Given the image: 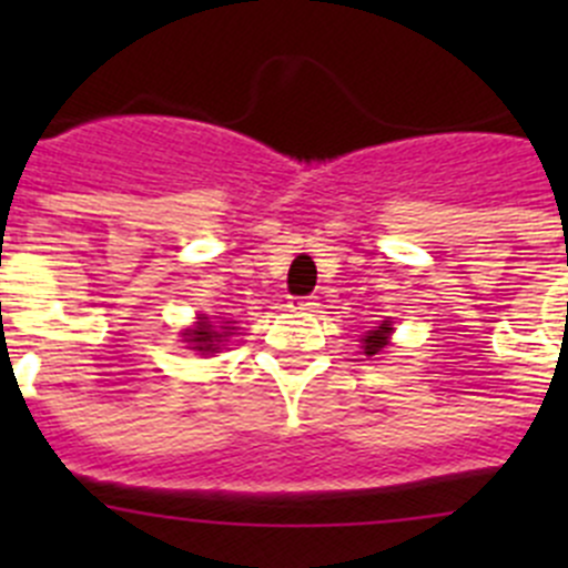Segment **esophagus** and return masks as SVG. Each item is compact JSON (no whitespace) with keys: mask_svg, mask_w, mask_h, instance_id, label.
<instances>
[{"mask_svg":"<svg viewBox=\"0 0 568 568\" xmlns=\"http://www.w3.org/2000/svg\"><path fill=\"white\" fill-rule=\"evenodd\" d=\"M296 311H305V313H313L318 307V300L316 296H300V300L294 302Z\"/></svg>","mask_w":568,"mask_h":568,"instance_id":"1","label":"esophagus"}]
</instances>
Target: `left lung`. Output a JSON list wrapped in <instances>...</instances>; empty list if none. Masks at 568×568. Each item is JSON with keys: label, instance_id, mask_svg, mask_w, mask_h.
<instances>
[{"label": "left lung", "instance_id": "1", "mask_svg": "<svg viewBox=\"0 0 568 568\" xmlns=\"http://www.w3.org/2000/svg\"><path fill=\"white\" fill-rule=\"evenodd\" d=\"M390 335H393V321H382L379 326L365 332V335L359 337L365 357H376V354L385 352V348L390 346Z\"/></svg>", "mask_w": 568, "mask_h": 568}]
</instances>
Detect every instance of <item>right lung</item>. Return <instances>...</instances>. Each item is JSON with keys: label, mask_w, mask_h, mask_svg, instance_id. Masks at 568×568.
<instances>
[{"label": "right lung", "mask_w": 568, "mask_h": 568, "mask_svg": "<svg viewBox=\"0 0 568 568\" xmlns=\"http://www.w3.org/2000/svg\"><path fill=\"white\" fill-rule=\"evenodd\" d=\"M233 324H236V321H220V318L197 316L194 326L183 329L181 335H183V341L189 343V348H194V352L214 354V352H220V348L227 343V337L233 335V329H236Z\"/></svg>", "instance_id": "obj_1"}]
</instances>
